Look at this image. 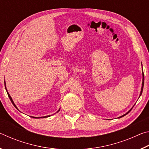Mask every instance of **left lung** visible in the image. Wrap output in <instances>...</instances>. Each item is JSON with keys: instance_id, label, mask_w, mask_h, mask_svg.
I'll list each match as a JSON object with an SVG mask.
<instances>
[{"instance_id": "8db88e82", "label": "left lung", "mask_w": 149, "mask_h": 149, "mask_svg": "<svg viewBox=\"0 0 149 149\" xmlns=\"http://www.w3.org/2000/svg\"><path fill=\"white\" fill-rule=\"evenodd\" d=\"M143 86H144V74H143V83H142V87H141V93H140V96L141 95V94H142V92H143ZM139 96V97H140ZM132 109H131L129 112H127V113H126L125 114H123V116H121L120 117H119V118H122V117H123V116H125L126 114H127L128 113H129L131 110H132Z\"/></svg>"}]
</instances>
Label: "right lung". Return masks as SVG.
<instances>
[{
  "mask_svg": "<svg viewBox=\"0 0 149 149\" xmlns=\"http://www.w3.org/2000/svg\"><path fill=\"white\" fill-rule=\"evenodd\" d=\"M5 89H6V88H5ZM6 91H7V90H6ZM7 94H8V97H9V99H10V100H11V102H12V104H13V105L14 106V107H16V108H17V107H16V105H15V104H14V102H13V100H12V98H11V97H10V95H9V93H7ZM59 110H60V109H59ZM59 110L58 111V112H59ZM50 116H44V117H41V118H47V117H49ZM33 118H37V117H33V116H31Z\"/></svg>",
  "mask_w": 149,
  "mask_h": 149,
  "instance_id": "add662e5",
  "label": "right lung"
}]
</instances>
